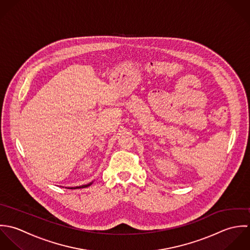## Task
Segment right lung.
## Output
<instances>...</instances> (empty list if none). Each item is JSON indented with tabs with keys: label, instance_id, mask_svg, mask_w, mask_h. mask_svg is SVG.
<instances>
[{
	"label": "right lung",
	"instance_id": "right-lung-1",
	"mask_svg": "<svg viewBox=\"0 0 250 250\" xmlns=\"http://www.w3.org/2000/svg\"><path fill=\"white\" fill-rule=\"evenodd\" d=\"M89 186H91V184H89V185H87V186H82V187H76V188H71V189H75V188H87V187H89Z\"/></svg>",
	"mask_w": 250,
	"mask_h": 250
}]
</instances>
